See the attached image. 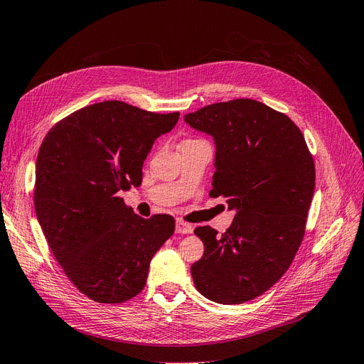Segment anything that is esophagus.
<instances>
[{
  "label": "esophagus",
  "mask_w": 364,
  "mask_h": 364,
  "mask_svg": "<svg viewBox=\"0 0 364 364\" xmlns=\"http://www.w3.org/2000/svg\"><path fill=\"white\" fill-rule=\"evenodd\" d=\"M175 231L178 234H191L193 231L192 224H187L184 220H177V224H175Z\"/></svg>",
  "instance_id": "esophagus-1"
}]
</instances>
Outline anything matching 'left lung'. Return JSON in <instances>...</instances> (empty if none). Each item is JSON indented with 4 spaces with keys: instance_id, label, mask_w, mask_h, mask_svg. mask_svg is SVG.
<instances>
[{
    "instance_id": "1",
    "label": "left lung",
    "mask_w": 364,
    "mask_h": 364,
    "mask_svg": "<svg viewBox=\"0 0 364 364\" xmlns=\"http://www.w3.org/2000/svg\"><path fill=\"white\" fill-rule=\"evenodd\" d=\"M184 121L213 136L210 196L236 210L225 232L195 228L204 243L191 267L195 287L219 304L251 301L286 274L299 250L314 193L313 156L287 114L255 100L210 104Z\"/></svg>"
}]
</instances>
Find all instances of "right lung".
Masks as SVG:
<instances>
[{
  "mask_svg": "<svg viewBox=\"0 0 364 364\" xmlns=\"http://www.w3.org/2000/svg\"><path fill=\"white\" fill-rule=\"evenodd\" d=\"M178 118L102 101L68 114L42 140L34 208L55 260L92 301L139 295L151 259L175 231L172 216L140 218L118 193L140 186L152 144Z\"/></svg>",
  "mask_w": 364,
  "mask_h": 364,
  "instance_id": "obj_1",
  "label": "right lung"
}]
</instances>
